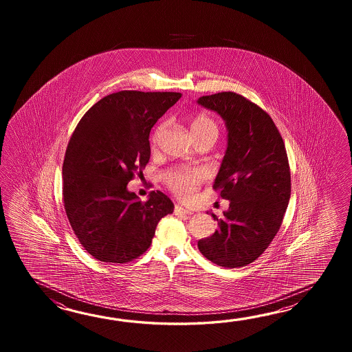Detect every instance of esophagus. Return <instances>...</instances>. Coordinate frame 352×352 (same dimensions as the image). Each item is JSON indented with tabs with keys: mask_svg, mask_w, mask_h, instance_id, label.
<instances>
[{
	"mask_svg": "<svg viewBox=\"0 0 352 352\" xmlns=\"http://www.w3.org/2000/svg\"><path fill=\"white\" fill-rule=\"evenodd\" d=\"M173 214H175V215H190L191 212H190L188 210L184 209L182 206L176 205V206H175V209H173Z\"/></svg>",
	"mask_w": 352,
	"mask_h": 352,
	"instance_id": "1",
	"label": "esophagus"
}]
</instances>
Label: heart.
<instances>
[{"mask_svg":"<svg viewBox=\"0 0 352 352\" xmlns=\"http://www.w3.org/2000/svg\"><path fill=\"white\" fill-rule=\"evenodd\" d=\"M166 127L167 122H161L157 127L155 128L151 140L153 144H157L162 135L165 133ZM191 128L196 138L209 133L217 135L219 132L215 120L202 113L195 114L192 117ZM205 179L206 173L197 167H175L162 175V181L167 188L182 200H191Z\"/></svg>","mask_w":352,"mask_h":352,"instance_id":"obj_1","label":"heart"}]
</instances>
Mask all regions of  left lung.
Segmentation results:
<instances>
[{
  "mask_svg": "<svg viewBox=\"0 0 352 352\" xmlns=\"http://www.w3.org/2000/svg\"><path fill=\"white\" fill-rule=\"evenodd\" d=\"M219 113L228 128V148L214 190L230 200L219 229L197 247L224 268H240L258 259L282 225L291 197V170L283 138L270 114L234 91L199 98Z\"/></svg>",
  "mask_w": 352,
  "mask_h": 352,
  "instance_id": "1",
  "label": "left lung"
}]
</instances>
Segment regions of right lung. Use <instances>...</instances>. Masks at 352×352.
<instances>
[{
  "label": "right lung",
  "mask_w": 352,
  "mask_h": 352,
  "mask_svg": "<svg viewBox=\"0 0 352 352\" xmlns=\"http://www.w3.org/2000/svg\"><path fill=\"white\" fill-rule=\"evenodd\" d=\"M181 98L176 91L120 90L102 98L75 127L63 164V202L82 248L105 263H128L152 243L173 204L161 191L138 201L127 184L151 156L150 132Z\"/></svg>",
  "instance_id": "obj_1"
}]
</instances>
